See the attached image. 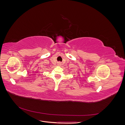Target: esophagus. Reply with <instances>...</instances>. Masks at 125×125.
Listing matches in <instances>:
<instances>
[{
	"instance_id": "esophagus-1",
	"label": "esophagus",
	"mask_w": 125,
	"mask_h": 125,
	"mask_svg": "<svg viewBox=\"0 0 125 125\" xmlns=\"http://www.w3.org/2000/svg\"><path fill=\"white\" fill-rule=\"evenodd\" d=\"M57 65H58V66H60L62 65V63L60 62H58V63H57Z\"/></svg>"
}]
</instances>
